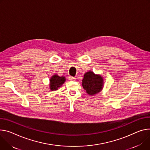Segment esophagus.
<instances>
[{"mask_svg": "<svg viewBox=\"0 0 150 150\" xmlns=\"http://www.w3.org/2000/svg\"><path fill=\"white\" fill-rule=\"evenodd\" d=\"M69 79L71 81H75L76 79V78H75L74 76H69Z\"/></svg>", "mask_w": 150, "mask_h": 150, "instance_id": "34e87169", "label": "esophagus"}]
</instances>
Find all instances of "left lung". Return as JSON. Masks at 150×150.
Wrapping results in <instances>:
<instances>
[{"label":"left lung","instance_id":"8db88e82","mask_svg":"<svg viewBox=\"0 0 150 150\" xmlns=\"http://www.w3.org/2000/svg\"><path fill=\"white\" fill-rule=\"evenodd\" d=\"M82 81L84 89L90 95L100 92L103 87V79L101 76L95 75L93 72L90 71L85 74Z\"/></svg>","mask_w":150,"mask_h":150}]
</instances>
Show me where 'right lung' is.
Returning <instances> with one entry per match:
<instances>
[{"label": "right lung", "instance_id": "right-lung-1", "mask_svg": "<svg viewBox=\"0 0 150 150\" xmlns=\"http://www.w3.org/2000/svg\"><path fill=\"white\" fill-rule=\"evenodd\" d=\"M64 76H59L57 75H53L50 79V89L51 90H56L60 87L65 81Z\"/></svg>", "mask_w": 150, "mask_h": 150}]
</instances>
